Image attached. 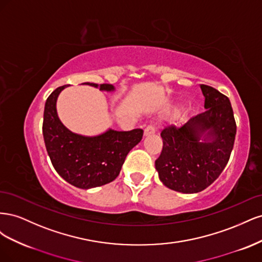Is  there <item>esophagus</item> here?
<instances>
[{
  "mask_svg": "<svg viewBox=\"0 0 262 262\" xmlns=\"http://www.w3.org/2000/svg\"><path fill=\"white\" fill-rule=\"evenodd\" d=\"M155 133V126L154 125H148L145 128L144 130V137H148V136H152V134Z\"/></svg>",
  "mask_w": 262,
  "mask_h": 262,
  "instance_id": "obj_1",
  "label": "esophagus"
}]
</instances>
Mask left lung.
<instances>
[{
    "instance_id": "left-lung-1",
    "label": "left lung",
    "mask_w": 262,
    "mask_h": 262,
    "mask_svg": "<svg viewBox=\"0 0 262 262\" xmlns=\"http://www.w3.org/2000/svg\"><path fill=\"white\" fill-rule=\"evenodd\" d=\"M200 87L207 110L180 128L166 126L161 133L162 153L155 161L163 184L182 193L200 192L219 178L236 136L231 101L211 86Z\"/></svg>"
}]
</instances>
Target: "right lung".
<instances>
[{
	"label": "right lung",
	"mask_w": 262,
	"mask_h": 262,
	"mask_svg": "<svg viewBox=\"0 0 262 262\" xmlns=\"http://www.w3.org/2000/svg\"><path fill=\"white\" fill-rule=\"evenodd\" d=\"M100 91L113 92L112 84L83 83ZM69 85L54 90L47 98L42 133L47 152L59 175L81 189L100 187L115 180L126 155L143 137V130L108 131L95 137H85L66 128L57 113L59 94Z\"/></svg>",
	"instance_id": "add662e5"
}]
</instances>
